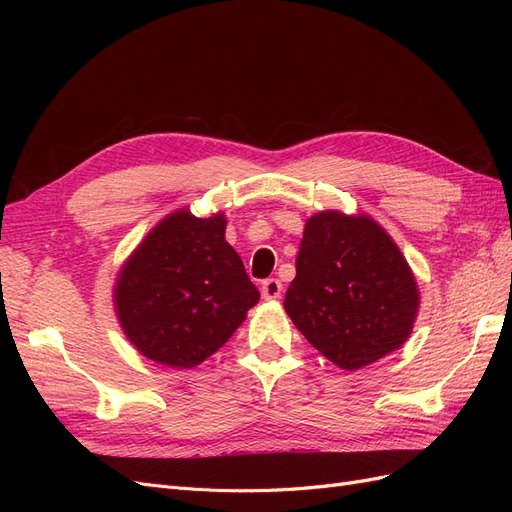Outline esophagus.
<instances>
[{
	"mask_svg": "<svg viewBox=\"0 0 512 512\" xmlns=\"http://www.w3.org/2000/svg\"><path fill=\"white\" fill-rule=\"evenodd\" d=\"M260 292H262V297H265V299H280V294H282V282L275 280V277H269V280L262 282Z\"/></svg>",
	"mask_w": 512,
	"mask_h": 512,
	"instance_id": "1",
	"label": "esophagus"
}]
</instances>
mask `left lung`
I'll list each match as a JSON object with an SVG mask.
<instances>
[{"label":"left lung","instance_id":"1","mask_svg":"<svg viewBox=\"0 0 512 512\" xmlns=\"http://www.w3.org/2000/svg\"><path fill=\"white\" fill-rule=\"evenodd\" d=\"M284 309L309 344L352 371L406 342L418 288L404 254L374 220L322 211L305 224Z\"/></svg>","mask_w":512,"mask_h":512}]
</instances>
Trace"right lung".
<instances>
[{"label":"right lung","instance_id":"1","mask_svg":"<svg viewBox=\"0 0 512 512\" xmlns=\"http://www.w3.org/2000/svg\"><path fill=\"white\" fill-rule=\"evenodd\" d=\"M218 213L168 215L123 265L115 307L123 331L147 359L190 369L222 348L260 299Z\"/></svg>","mask_w":512,"mask_h":512}]
</instances>
